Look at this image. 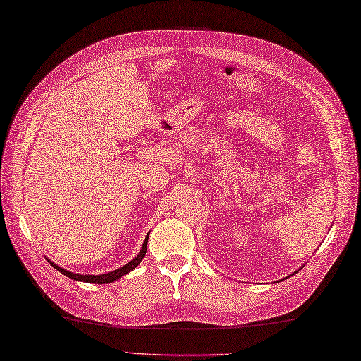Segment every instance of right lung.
I'll use <instances>...</instances> for the list:
<instances>
[{
    "label": "right lung",
    "mask_w": 361,
    "mask_h": 361,
    "mask_svg": "<svg viewBox=\"0 0 361 361\" xmlns=\"http://www.w3.org/2000/svg\"><path fill=\"white\" fill-rule=\"evenodd\" d=\"M149 235H150V233H149L147 235H145L144 243H142V248H141L140 252H137V256H135L133 260H130V262H127L126 265H122L121 268H118V270H113V271H109V273H105V274H79V273H71V271L65 270V268L59 267L57 264H54L52 260H49L48 257H46V260H48V262H49L54 268H56L57 271H60L62 274H65L66 278H71V279H74V281L88 282V283H111V282H114V281H118L119 278H122V276H124V274H127V273H130L132 270H135V268L141 264V260H142L144 256H145V251H147Z\"/></svg>",
    "instance_id": "obj_1"
}]
</instances>
